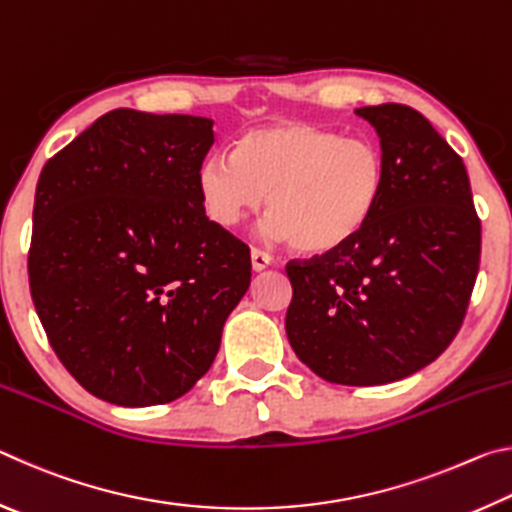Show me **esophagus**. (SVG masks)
<instances>
[{
	"instance_id": "obj_1",
	"label": "esophagus",
	"mask_w": 512,
	"mask_h": 512,
	"mask_svg": "<svg viewBox=\"0 0 512 512\" xmlns=\"http://www.w3.org/2000/svg\"><path fill=\"white\" fill-rule=\"evenodd\" d=\"M250 262H253V271H264L266 266H271L273 257L266 253V250H259L253 248V253H250Z\"/></svg>"
}]
</instances>
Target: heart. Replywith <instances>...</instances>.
I'll list each match as a JSON object with an SVG mask.
<instances>
[{
  "mask_svg": "<svg viewBox=\"0 0 512 512\" xmlns=\"http://www.w3.org/2000/svg\"><path fill=\"white\" fill-rule=\"evenodd\" d=\"M386 183L381 151L370 140L343 137L305 121L248 131L235 153L207 158L196 187L207 216L237 225L264 201L266 232L302 253H334L361 235Z\"/></svg>",
  "mask_w": 512,
  "mask_h": 512,
  "instance_id": "heart-1",
  "label": "heart"
}]
</instances>
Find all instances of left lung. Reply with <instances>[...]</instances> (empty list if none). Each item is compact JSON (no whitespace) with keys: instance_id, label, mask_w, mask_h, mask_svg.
<instances>
[{"instance_id":"1","label":"left lung","mask_w":512,"mask_h":512,"mask_svg":"<svg viewBox=\"0 0 512 512\" xmlns=\"http://www.w3.org/2000/svg\"><path fill=\"white\" fill-rule=\"evenodd\" d=\"M386 167L377 212L334 253L291 259L287 336L318 377L379 386L447 350L479 273L470 178L429 119L402 103L359 108Z\"/></svg>"}]
</instances>
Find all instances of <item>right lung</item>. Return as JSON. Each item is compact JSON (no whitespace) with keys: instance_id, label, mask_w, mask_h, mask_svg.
Listing matches in <instances>:
<instances>
[{"instance_id":"add662e5","label":"right lung","mask_w":512,"mask_h":512,"mask_svg":"<svg viewBox=\"0 0 512 512\" xmlns=\"http://www.w3.org/2000/svg\"><path fill=\"white\" fill-rule=\"evenodd\" d=\"M214 121L117 108L58 151L33 205L29 287L49 345L119 406L183 397L250 284V248L196 187Z\"/></svg>"}]
</instances>
